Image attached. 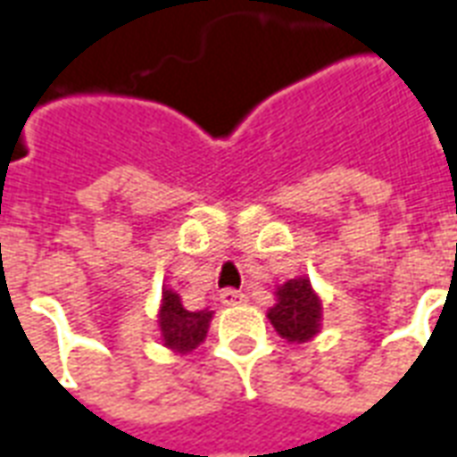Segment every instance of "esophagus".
Segmentation results:
<instances>
[{
	"label": "esophagus",
	"instance_id": "34e87169",
	"mask_svg": "<svg viewBox=\"0 0 457 457\" xmlns=\"http://www.w3.org/2000/svg\"><path fill=\"white\" fill-rule=\"evenodd\" d=\"M220 303L222 305H239V303H245V293L242 290H235V288H225L222 293H220Z\"/></svg>",
	"mask_w": 457,
	"mask_h": 457
}]
</instances>
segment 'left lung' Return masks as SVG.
<instances>
[{
  "instance_id": "8db88e82",
  "label": "left lung",
  "mask_w": 457,
  "mask_h": 457,
  "mask_svg": "<svg viewBox=\"0 0 457 457\" xmlns=\"http://www.w3.org/2000/svg\"><path fill=\"white\" fill-rule=\"evenodd\" d=\"M276 303L266 317L288 344H305L322 332V297L307 276H297L276 288Z\"/></svg>"
}]
</instances>
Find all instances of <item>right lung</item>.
I'll return each mask as SVG.
<instances>
[{
    "label": "right lung",
    "mask_w": 457,
    "mask_h": 457,
    "mask_svg": "<svg viewBox=\"0 0 457 457\" xmlns=\"http://www.w3.org/2000/svg\"><path fill=\"white\" fill-rule=\"evenodd\" d=\"M212 310H186L181 295L177 290L164 286L162 288L160 310H157V327H160V341L164 349L171 353H191L198 349L211 327Z\"/></svg>",
    "instance_id": "1"
}]
</instances>
